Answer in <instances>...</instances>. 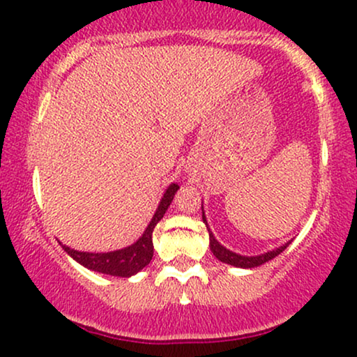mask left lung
Listing matches in <instances>:
<instances>
[{"label": "left lung", "instance_id": "obj_1", "mask_svg": "<svg viewBox=\"0 0 357 357\" xmlns=\"http://www.w3.org/2000/svg\"><path fill=\"white\" fill-rule=\"evenodd\" d=\"M202 220H204L207 231H209V247H211L212 254L215 255V259H219L220 261H224V264L234 265V267H238V268H255V267H259V265L265 264V261L275 259V257H277L278 254H282V252L285 250L288 245H290V242H287V243H283V245L277 247V249L265 252V254L252 255V257L241 255V254H236V252L225 249L224 245H220V243L218 242V238L214 237V234L211 232L209 225H207V220H206V215H204V207H202Z\"/></svg>", "mask_w": 357, "mask_h": 357}]
</instances>
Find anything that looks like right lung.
Returning <instances> with one entry per match:
<instances>
[{"instance_id":"add662e5","label":"right lung","mask_w":357,"mask_h":357,"mask_svg":"<svg viewBox=\"0 0 357 357\" xmlns=\"http://www.w3.org/2000/svg\"><path fill=\"white\" fill-rule=\"evenodd\" d=\"M179 186L176 183H171L168 189H166L163 197H161L160 206L153 215V219L148 224V227L143 232V236L138 238L132 245L125 247V249L114 250V252H100V254H93V252H80L74 250L70 247L62 245L67 254H69L75 261L84 265L85 268L93 270V272L114 275V277H132L137 275L139 270H143L150 264L153 259V229L155 225L163 219L165 212L173 201L176 191Z\"/></svg>"}]
</instances>
